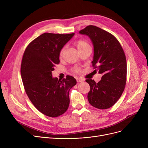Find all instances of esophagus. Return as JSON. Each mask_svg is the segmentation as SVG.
Segmentation results:
<instances>
[{
	"label": "esophagus",
	"instance_id": "34e87169",
	"mask_svg": "<svg viewBox=\"0 0 148 148\" xmlns=\"http://www.w3.org/2000/svg\"><path fill=\"white\" fill-rule=\"evenodd\" d=\"M76 80H77V82H83V80L80 79V78H77Z\"/></svg>",
	"mask_w": 148,
	"mask_h": 148
}]
</instances>
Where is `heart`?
<instances>
[{"mask_svg": "<svg viewBox=\"0 0 148 148\" xmlns=\"http://www.w3.org/2000/svg\"><path fill=\"white\" fill-rule=\"evenodd\" d=\"M75 45L76 46V47L77 48V49H78V50H81L82 49H84L85 48H87V47H89V44L86 42L84 40H78L77 41L75 42ZM65 48L64 47L63 49H62L60 52V56H62V55H63V54L64 53V51H65ZM79 71V70L78 69H74V71L75 72H78Z\"/></svg>", "mask_w": 148, "mask_h": 148, "instance_id": "1", "label": "heart"}]
</instances>
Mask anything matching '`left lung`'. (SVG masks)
I'll list each match as a JSON object with an SVG mask.
<instances>
[{
  "instance_id": "left-lung-1",
  "label": "left lung",
  "mask_w": 148,
  "mask_h": 148,
  "mask_svg": "<svg viewBox=\"0 0 148 148\" xmlns=\"http://www.w3.org/2000/svg\"><path fill=\"white\" fill-rule=\"evenodd\" d=\"M79 33L90 39L94 46L92 65L97 68L95 71L103 75L101 80L97 83L92 79L86 80L90 86L88 94L89 103L99 109H107L118 101L125 86V53L117 39L99 27L90 25Z\"/></svg>"
}]
</instances>
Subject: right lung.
Listing matches in <instances>:
<instances>
[{
    "mask_svg": "<svg viewBox=\"0 0 148 148\" xmlns=\"http://www.w3.org/2000/svg\"><path fill=\"white\" fill-rule=\"evenodd\" d=\"M74 35L44 33L28 45L23 54L21 75L25 91L37 109L49 117L67 110L69 92L77 83L72 76L62 80L52 77L62 49Z\"/></svg>",
    "mask_w": 148,
    "mask_h": 148,
    "instance_id": "obj_1",
    "label": "right lung"
}]
</instances>
